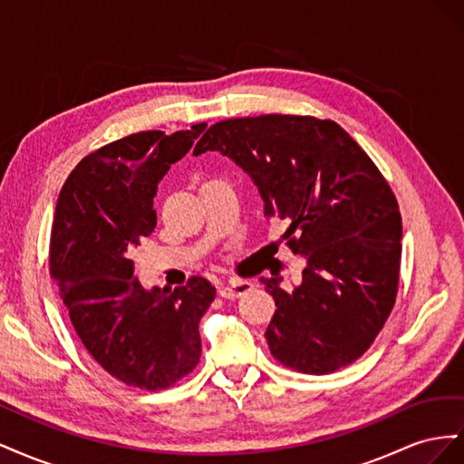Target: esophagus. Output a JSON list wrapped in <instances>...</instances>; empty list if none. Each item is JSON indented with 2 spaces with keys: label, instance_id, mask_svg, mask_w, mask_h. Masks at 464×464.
I'll return each instance as SVG.
<instances>
[{
  "label": "esophagus",
  "instance_id": "1",
  "mask_svg": "<svg viewBox=\"0 0 464 464\" xmlns=\"http://www.w3.org/2000/svg\"><path fill=\"white\" fill-rule=\"evenodd\" d=\"M251 288H254V285L249 283V280H230V283H222L218 285V294L222 298L227 300H236L244 296V294H247Z\"/></svg>",
  "mask_w": 464,
  "mask_h": 464
}]
</instances>
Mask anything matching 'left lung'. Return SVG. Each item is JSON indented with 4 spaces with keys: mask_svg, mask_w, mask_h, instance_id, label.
<instances>
[{
    "mask_svg": "<svg viewBox=\"0 0 464 464\" xmlns=\"http://www.w3.org/2000/svg\"><path fill=\"white\" fill-rule=\"evenodd\" d=\"M207 150L254 178L265 217L283 222L286 246L307 259L296 288L261 278L276 305L265 331L273 358L312 375L356 362L399 290L402 220L383 174L339 123L314 116L222 120L193 154Z\"/></svg>",
    "mask_w": 464,
    "mask_h": 464,
    "instance_id": "8db88e82",
    "label": "left lung"
}]
</instances>
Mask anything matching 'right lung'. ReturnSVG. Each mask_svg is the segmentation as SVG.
<instances>
[{
  "label": "right lung",
  "instance_id": "add662e5",
  "mask_svg": "<svg viewBox=\"0 0 464 464\" xmlns=\"http://www.w3.org/2000/svg\"><path fill=\"white\" fill-rule=\"evenodd\" d=\"M205 128L139 131L92 150L55 205L50 276L92 360L135 389H168L199 363V321L215 286L191 276L186 286L149 292L133 276L131 254L157 227L159 181Z\"/></svg>",
  "mask_w": 464,
  "mask_h": 464
}]
</instances>
